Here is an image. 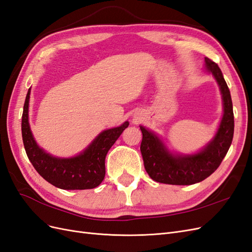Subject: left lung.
<instances>
[{
    "label": "left lung",
    "instance_id": "obj_1",
    "mask_svg": "<svg viewBox=\"0 0 252 252\" xmlns=\"http://www.w3.org/2000/svg\"><path fill=\"white\" fill-rule=\"evenodd\" d=\"M205 65L206 69L215 75L223 96L224 114L219 130L215 139L199 154L180 157L171 155L157 135L141 126L143 139L140 149L145 170L158 183L170 185L199 183L218 169L230 147L234 131L230 91L217 63L205 58Z\"/></svg>",
    "mask_w": 252,
    "mask_h": 252
}]
</instances>
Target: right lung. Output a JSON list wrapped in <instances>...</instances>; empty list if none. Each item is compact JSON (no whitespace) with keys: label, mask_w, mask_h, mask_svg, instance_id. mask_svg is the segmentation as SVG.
<instances>
[{"label":"right lung","mask_w":252,"mask_h":252,"mask_svg":"<svg viewBox=\"0 0 252 252\" xmlns=\"http://www.w3.org/2000/svg\"><path fill=\"white\" fill-rule=\"evenodd\" d=\"M30 88L26 95L22 114V138L26 155L34 169L50 184L66 190L93 189L105 178V158L121 133L128 127L125 122L120 127L104 130L83 154L70 158L51 157L37 146L28 123Z\"/></svg>","instance_id":"add662e5"}]
</instances>
